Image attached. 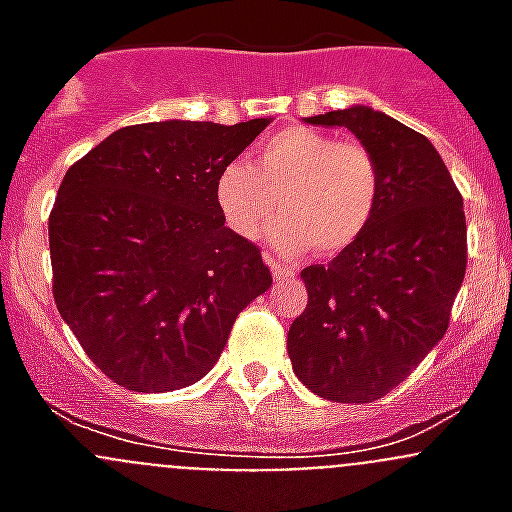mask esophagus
<instances>
[{
  "label": "esophagus",
  "mask_w": 512,
  "mask_h": 512,
  "mask_svg": "<svg viewBox=\"0 0 512 512\" xmlns=\"http://www.w3.org/2000/svg\"><path fill=\"white\" fill-rule=\"evenodd\" d=\"M264 261L271 266V274H274V277H277V279H289V277H292V274H295V271H292V266H287V264H282V261H277V259H274V256H271V253H266Z\"/></svg>",
  "instance_id": "1"
}]
</instances>
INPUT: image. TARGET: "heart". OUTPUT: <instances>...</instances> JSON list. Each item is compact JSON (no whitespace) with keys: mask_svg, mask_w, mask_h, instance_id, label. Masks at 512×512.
Masks as SVG:
<instances>
[{"mask_svg":"<svg viewBox=\"0 0 512 512\" xmlns=\"http://www.w3.org/2000/svg\"><path fill=\"white\" fill-rule=\"evenodd\" d=\"M215 200L228 228L241 238H261L279 210L284 217L271 228V246L284 253L307 246L338 253L372 223L379 166L356 140L287 128L266 138L251 164H225L217 174Z\"/></svg>","mask_w":512,"mask_h":512,"instance_id":"heart-1","label":"heart"}]
</instances>
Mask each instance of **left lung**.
<instances>
[{
  "mask_svg": "<svg viewBox=\"0 0 512 512\" xmlns=\"http://www.w3.org/2000/svg\"><path fill=\"white\" fill-rule=\"evenodd\" d=\"M348 128L379 166L372 223L330 264L302 269L307 307L287 333L297 379L333 402H374L449 328L467 271V217L425 135L354 104L307 117Z\"/></svg>",
  "mask_w": 512,
  "mask_h": 512,
  "instance_id": "8db88e82",
  "label": "left lung"
}]
</instances>
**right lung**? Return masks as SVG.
Wrapping results in <instances>:
<instances>
[{
	"mask_svg": "<svg viewBox=\"0 0 512 512\" xmlns=\"http://www.w3.org/2000/svg\"><path fill=\"white\" fill-rule=\"evenodd\" d=\"M269 117L128 125L79 158L48 217L53 300L125 390L200 382L238 312L271 287L259 246L225 228L217 174Z\"/></svg>",
	"mask_w": 512,
	"mask_h": 512,
	"instance_id": "add662e5",
	"label": "right lung"
}]
</instances>
